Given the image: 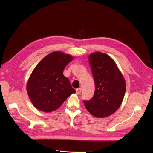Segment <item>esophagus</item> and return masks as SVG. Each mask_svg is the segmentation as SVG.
Returning a JSON list of instances; mask_svg holds the SVG:
<instances>
[{"mask_svg": "<svg viewBox=\"0 0 153 153\" xmlns=\"http://www.w3.org/2000/svg\"><path fill=\"white\" fill-rule=\"evenodd\" d=\"M81 92H82V88H78L76 89V93L77 94V95H79V94L81 93Z\"/></svg>", "mask_w": 153, "mask_h": 153, "instance_id": "34e87169", "label": "esophagus"}]
</instances>
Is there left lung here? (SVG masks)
Returning <instances> with one entry per match:
<instances>
[{"mask_svg": "<svg viewBox=\"0 0 153 153\" xmlns=\"http://www.w3.org/2000/svg\"><path fill=\"white\" fill-rule=\"evenodd\" d=\"M89 61L95 81V93L83 103L97 118H105L114 113L121 105L126 93V82L115 62L106 54L94 53Z\"/></svg>", "mask_w": 153, "mask_h": 153, "instance_id": "left-lung-1", "label": "left lung"}]
</instances>
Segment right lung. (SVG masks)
Masks as SVG:
<instances>
[{
  "label": "right lung",
  "mask_w": 153,
  "mask_h": 153,
  "mask_svg": "<svg viewBox=\"0 0 153 153\" xmlns=\"http://www.w3.org/2000/svg\"><path fill=\"white\" fill-rule=\"evenodd\" d=\"M72 60L71 55L55 51L44 57L35 68L28 79L27 92L35 108L45 112L54 111L76 93L63 75L64 68Z\"/></svg>",
  "instance_id": "1"
}]
</instances>
